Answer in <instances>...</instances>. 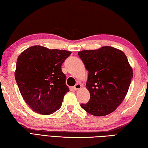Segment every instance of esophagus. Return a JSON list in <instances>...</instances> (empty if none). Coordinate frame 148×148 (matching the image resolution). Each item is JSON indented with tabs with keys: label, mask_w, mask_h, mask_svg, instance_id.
<instances>
[{
	"label": "esophagus",
	"mask_w": 148,
	"mask_h": 148,
	"mask_svg": "<svg viewBox=\"0 0 148 148\" xmlns=\"http://www.w3.org/2000/svg\"><path fill=\"white\" fill-rule=\"evenodd\" d=\"M82 85H81L80 83H77L76 85L74 86V89L75 90H79L82 88Z\"/></svg>",
	"instance_id": "1"
}]
</instances>
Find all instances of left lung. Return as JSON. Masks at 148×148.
<instances>
[{"mask_svg":"<svg viewBox=\"0 0 148 148\" xmlns=\"http://www.w3.org/2000/svg\"><path fill=\"white\" fill-rule=\"evenodd\" d=\"M78 55L88 71L86 88L90 94L81 107L94 116L115 111L125 98L133 77V69L122 51L104 46L79 51Z\"/></svg>","mask_w":148,"mask_h":148,"instance_id":"left-lung-1","label":"left lung"}]
</instances>
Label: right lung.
Segmentation results:
<instances>
[{"label":"right lung","mask_w":148,"mask_h":148,"mask_svg":"<svg viewBox=\"0 0 148 148\" xmlns=\"http://www.w3.org/2000/svg\"><path fill=\"white\" fill-rule=\"evenodd\" d=\"M71 51L40 45L25 49L17 59L14 77L23 99L38 114L50 115L69 91L62 65Z\"/></svg>","instance_id":"1"}]
</instances>
